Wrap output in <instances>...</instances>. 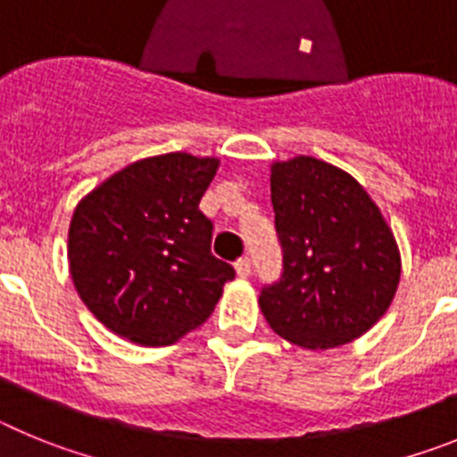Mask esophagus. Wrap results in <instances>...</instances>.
<instances>
[{
    "instance_id": "1",
    "label": "esophagus",
    "mask_w": 457,
    "mask_h": 457,
    "mask_svg": "<svg viewBox=\"0 0 457 457\" xmlns=\"http://www.w3.org/2000/svg\"><path fill=\"white\" fill-rule=\"evenodd\" d=\"M236 272L240 274V277H249V274H252V261H249L247 256L236 261Z\"/></svg>"
}]
</instances>
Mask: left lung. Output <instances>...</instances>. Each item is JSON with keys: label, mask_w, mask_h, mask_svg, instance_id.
Wrapping results in <instances>:
<instances>
[{"label": "left lung", "mask_w": 457, "mask_h": 457, "mask_svg": "<svg viewBox=\"0 0 457 457\" xmlns=\"http://www.w3.org/2000/svg\"><path fill=\"white\" fill-rule=\"evenodd\" d=\"M270 187L284 277L258 297L265 320L304 350L354 341L385 316L401 281L389 224L348 171L318 157L272 162Z\"/></svg>", "instance_id": "1"}]
</instances>
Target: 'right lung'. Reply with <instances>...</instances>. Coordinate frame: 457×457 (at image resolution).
Here are the masks:
<instances>
[{"instance_id": "right-lung-1", "label": "right lung", "mask_w": 457, "mask_h": 457, "mask_svg": "<svg viewBox=\"0 0 457 457\" xmlns=\"http://www.w3.org/2000/svg\"><path fill=\"white\" fill-rule=\"evenodd\" d=\"M220 160L144 157L84 196L68 228L79 300L109 332L171 345L208 320L236 270L210 253L212 221L199 210Z\"/></svg>"}]
</instances>
